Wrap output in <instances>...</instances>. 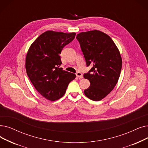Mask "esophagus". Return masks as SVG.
Masks as SVG:
<instances>
[{
	"label": "esophagus",
	"instance_id": "1",
	"mask_svg": "<svg viewBox=\"0 0 148 148\" xmlns=\"http://www.w3.org/2000/svg\"><path fill=\"white\" fill-rule=\"evenodd\" d=\"M75 74H76V76L78 77L79 78H80V79H82V78H83V74H82V73H80V72H77Z\"/></svg>",
	"mask_w": 148,
	"mask_h": 148
}]
</instances>
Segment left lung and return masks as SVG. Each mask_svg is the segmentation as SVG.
<instances>
[{"mask_svg":"<svg viewBox=\"0 0 148 148\" xmlns=\"http://www.w3.org/2000/svg\"><path fill=\"white\" fill-rule=\"evenodd\" d=\"M86 66H91L83 75L90 82L84 93L88 98L100 101L110 94L119 80L122 60L111 38L98 30L83 32L77 35Z\"/></svg>","mask_w":148,"mask_h":148,"instance_id":"obj_1","label":"left lung"}]
</instances>
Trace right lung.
I'll list each match as a JSON object with an SVG mask.
<instances>
[{
    "label": "right lung",
    "instance_id": "add662e5",
    "mask_svg": "<svg viewBox=\"0 0 148 148\" xmlns=\"http://www.w3.org/2000/svg\"><path fill=\"white\" fill-rule=\"evenodd\" d=\"M75 36V33L47 31L36 38L28 51L27 74L37 91L49 100L61 98L75 78V74L60 68L62 51Z\"/></svg>",
    "mask_w": 148,
    "mask_h": 148
}]
</instances>
